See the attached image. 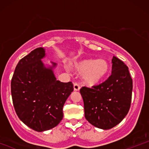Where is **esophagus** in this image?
Masks as SVG:
<instances>
[{"mask_svg": "<svg viewBox=\"0 0 149 149\" xmlns=\"http://www.w3.org/2000/svg\"><path fill=\"white\" fill-rule=\"evenodd\" d=\"M73 90H74L75 91H78V90H80L79 85H78L77 83H75L74 84H73Z\"/></svg>", "mask_w": 149, "mask_h": 149, "instance_id": "34e87169", "label": "esophagus"}]
</instances>
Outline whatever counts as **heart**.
<instances>
[{"label": "heart", "instance_id": "obj_1", "mask_svg": "<svg viewBox=\"0 0 149 149\" xmlns=\"http://www.w3.org/2000/svg\"><path fill=\"white\" fill-rule=\"evenodd\" d=\"M73 71L79 75H83L85 85L94 86L100 83L109 72V65L103 59H85L75 61L72 64Z\"/></svg>", "mask_w": 149, "mask_h": 149}]
</instances>
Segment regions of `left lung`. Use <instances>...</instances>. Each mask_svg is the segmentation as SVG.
<instances>
[{
    "mask_svg": "<svg viewBox=\"0 0 149 149\" xmlns=\"http://www.w3.org/2000/svg\"><path fill=\"white\" fill-rule=\"evenodd\" d=\"M111 75L102 84L83 87L85 117L95 127L109 130L123 120L130 110L132 79L128 67L118 58L112 59Z\"/></svg>",
    "mask_w": 149,
    "mask_h": 149,
    "instance_id": "obj_1",
    "label": "left lung"
}]
</instances>
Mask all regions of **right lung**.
Masks as SVG:
<instances>
[{
  "label": "right lung",
  "mask_w": 149,
  "mask_h": 149,
  "mask_svg": "<svg viewBox=\"0 0 149 149\" xmlns=\"http://www.w3.org/2000/svg\"><path fill=\"white\" fill-rule=\"evenodd\" d=\"M45 49L38 47L20 59L11 80L16 113L26 125L37 132L56 127L63 118V107L73 90L71 82L57 80L53 69L41 60Z\"/></svg>",
  "instance_id": "right-lung-1"
}]
</instances>
